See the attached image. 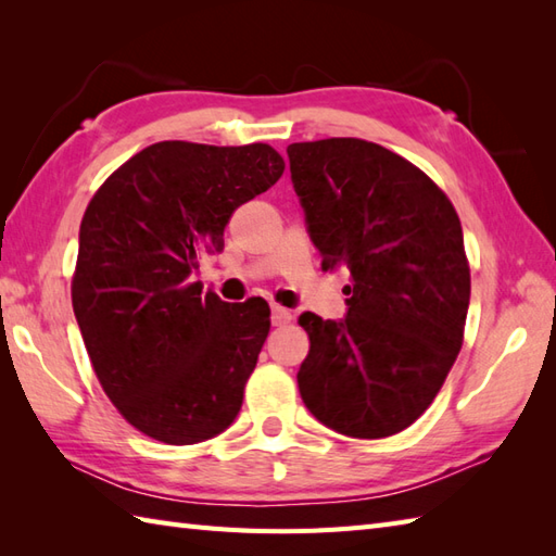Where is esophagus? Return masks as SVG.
Here are the masks:
<instances>
[{"label":"esophagus","instance_id":"esophagus-1","mask_svg":"<svg viewBox=\"0 0 556 556\" xmlns=\"http://www.w3.org/2000/svg\"><path fill=\"white\" fill-rule=\"evenodd\" d=\"M291 311H287V308H281V305H271V325H277V327H281V325H289L291 323Z\"/></svg>","mask_w":556,"mask_h":556}]
</instances>
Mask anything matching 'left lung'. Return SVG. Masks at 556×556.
I'll list each match as a JSON object with an SVG mask.
<instances>
[{
	"mask_svg": "<svg viewBox=\"0 0 556 556\" xmlns=\"http://www.w3.org/2000/svg\"><path fill=\"white\" fill-rule=\"evenodd\" d=\"M323 269L349 271L344 320L303 313L305 408L327 428L380 440L416 422L464 341L470 269L454 205L396 152L361 138L287 148Z\"/></svg>",
	"mask_w": 556,
	"mask_h": 556,
	"instance_id": "8db88e82",
	"label": "left lung"
}]
</instances>
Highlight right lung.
Instances as JSON below:
<instances>
[{
  "label": "right lung",
  "instance_id": "obj_1",
  "mask_svg": "<svg viewBox=\"0 0 556 556\" xmlns=\"http://www.w3.org/2000/svg\"><path fill=\"white\" fill-rule=\"evenodd\" d=\"M281 172L265 143L164 140L122 164L83 215L76 323L104 394L152 440L205 442L239 416L269 305L203 296L193 275L200 255L224 248L233 210Z\"/></svg>",
  "mask_w": 556,
  "mask_h": 556
}]
</instances>
